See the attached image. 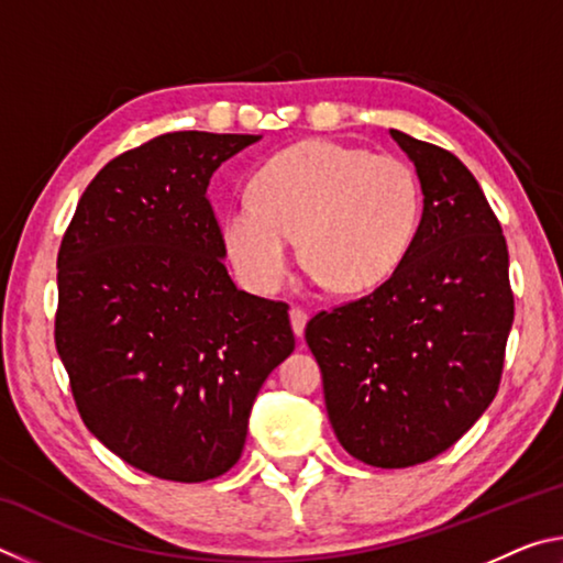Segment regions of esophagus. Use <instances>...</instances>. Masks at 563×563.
Listing matches in <instances>:
<instances>
[{
	"instance_id": "1",
	"label": "esophagus",
	"mask_w": 563,
	"mask_h": 563,
	"mask_svg": "<svg viewBox=\"0 0 563 563\" xmlns=\"http://www.w3.org/2000/svg\"><path fill=\"white\" fill-rule=\"evenodd\" d=\"M305 322H308V312H305L302 308H290V325H292V332L298 338H302Z\"/></svg>"
}]
</instances>
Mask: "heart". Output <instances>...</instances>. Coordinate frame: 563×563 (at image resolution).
Listing matches in <instances>:
<instances>
[{
	"instance_id": "1",
	"label": "heart",
	"mask_w": 563,
	"mask_h": 563,
	"mask_svg": "<svg viewBox=\"0 0 563 563\" xmlns=\"http://www.w3.org/2000/svg\"><path fill=\"white\" fill-rule=\"evenodd\" d=\"M422 223V188L397 156L300 141L247 180V198L221 218L223 247L243 283L278 290L300 258L338 295L379 288L402 268Z\"/></svg>"
}]
</instances>
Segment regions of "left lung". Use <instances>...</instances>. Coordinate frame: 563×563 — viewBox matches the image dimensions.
Wrapping results in <instances>:
<instances>
[{
  "label": "left lung",
  "mask_w": 563,
  "mask_h": 563,
  "mask_svg": "<svg viewBox=\"0 0 563 563\" xmlns=\"http://www.w3.org/2000/svg\"><path fill=\"white\" fill-rule=\"evenodd\" d=\"M417 168V241L375 292L305 328L340 444L369 466L422 464L460 440L499 389L514 322L509 251L460 158L389 131Z\"/></svg>",
  "instance_id": "obj_1"
}]
</instances>
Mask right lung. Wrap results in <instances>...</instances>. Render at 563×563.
Listing matches in <instances>:
<instances>
[{
  "label": "right lung",
  "mask_w": 563,
  "mask_h": 563,
  "mask_svg": "<svg viewBox=\"0 0 563 563\" xmlns=\"http://www.w3.org/2000/svg\"><path fill=\"white\" fill-rule=\"evenodd\" d=\"M261 136L176 131L103 166L56 258V352L89 432L158 479L241 460L261 387L290 355L288 305L238 290L206 190Z\"/></svg>",
  "instance_id": "obj_1"
}]
</instances>
